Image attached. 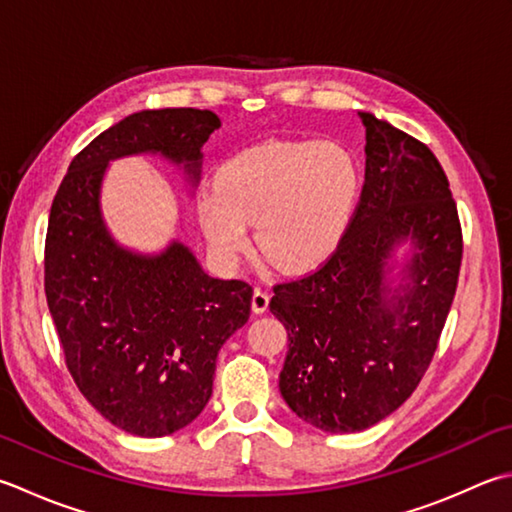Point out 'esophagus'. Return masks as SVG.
I'll return each instance as SVG.
<instances>
[{
  "label": "esophagus",
  "mask_w": 512,
  "mask_h": 512,
  "mask_svg": "<svg viewBox=\"0 0 512 512\" xmlns=\"http://www.w3.org/2000/svg\"><path fill=\"white\" fill-rule=\"evenodd\" d=\"M267 307H269V294L263 292V289H254V296H252V310H254V314L267 312Z\"/></svg>",
  "instance_id": "1"
}]
</instances>
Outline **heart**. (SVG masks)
<instances>
[{
  "label": "heart",
  "mask_w": 512,
  "mask_h": 512,
  "mask_svg": "<svg viewBox=\"0 0 512 512\" xmlns=\"http://www.w3.org/2000/svg\"><path fill=\"white\" fill-rule=\"evenodd\" d=\"M359 169L334 142H263L231 156L216 187L196 196V216L214 256L236 265L247 249V225L269 263L298 272L316 265L352 214Z\"/></svg>",
  "instance_id": "heart-1"
}]
</instances>
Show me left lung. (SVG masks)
Returning <instances> with one entry per match:
<instances>
[{"instance_id":"1","label":"left lung","mask_w":512,"mask_h":512,"mask_svg":"<svg viewBox=\"0 0 512 512\" xmlns=\"http://www.w3.org/2000/svg\"><path fill=\"white\" fill-rule=\"evenodd\" d=\"M359 118L365 182L350 225L316 272L276 285L269 301L289 345L278 388L292 412L325 432L370 428L414 392L464 252L435 153L368 111ZM403 244L409 252L397 264Z\"/></svg>"}]
</instances>
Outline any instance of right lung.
Returning a JSON list of instances; mask_svg holds the SVG:
<instances>
[{
    "label": "right lung",
    "mask_w": 512,
    "mask_h": 512,
    "mask_svg": "<svg viewBox=\"0 0 512 512\" xmlns=\"http://www.w3.org/2000/svg\"><path fill=\"white\" fill-rule=\"evenodd\" d=\"M214 111L147 109L73 158L48 216L44 289L66 365L86 401L136 437H167L205 410L223 343L247 323L252 292L200 267L180 240L140 254L111 236L102 182L111 160L160 156L196 187Z\"/></svg>",
    "instance_id": "add662e5"
}]
</instances>
